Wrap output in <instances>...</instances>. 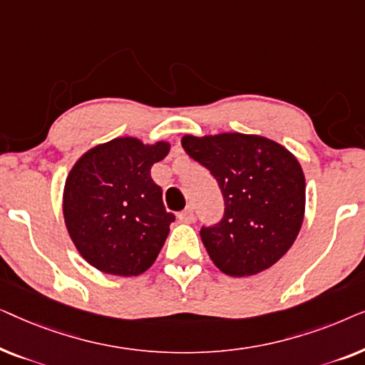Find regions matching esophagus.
Instances as JSON below:
<instances>
[{"instance_id": "obj_1", "label": "esophagus", "mask_w": 365, "mask_h": 365, "mask_svg": "<svg viewBox=\"0 0 365 365\" xmlns=\"http://www.w3.org/2000/svg\"><path fill=\"white\" fill-rule=\"evenodd\" d=\"M178 219H179V222H184V224L194 222V211H192V207H187V209H184V211L179 212L178 214Z\"/></svg>"}]
</instances>
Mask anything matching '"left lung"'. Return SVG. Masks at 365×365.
<instances>
[{"label": "left lung", "instance_id": "left-lung-1", "mask_svg": "<svg viewBox=\"0 0 365 365\" xmlns=\"http://www.w3.org/2000/svg\"><path fill=\"white\" fill-rule=\"evenodd\" d=\"M181 144L221 187L224 216L201 227L204 247L219 271L244 277L269 269L296 241L306 209V179L281 144L256 134H186Z\"/></svg>", "mask_w": 365, "mask_h": 365}]
</instances>
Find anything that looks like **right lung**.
I'll use <instances>...</instances> for the list:
<instances>
[{
	"label": "right lung",
	"instance_id": "1",
	"mask_svg": "<svg viewBox=\"0 0 365 365\" xmlns=\"http://www.w3.org/2000/svg\"><path fill=\"white\" fill-rule=\"evenodd\" d=\"M169 143L116 138L78 159L66 178L63 214L79 254L98 271L139 276L156 261L174 214L151 178Z\"/></svg>",
	"mask_w": 365,
	"mask_h": 365
}]
</instances>
